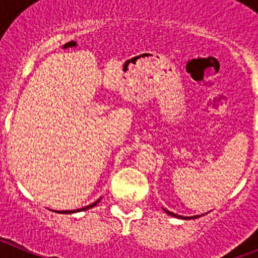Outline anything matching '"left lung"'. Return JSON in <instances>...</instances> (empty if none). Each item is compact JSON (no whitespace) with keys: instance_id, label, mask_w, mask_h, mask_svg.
Segmentation results:
<instances>
[{"instance_id":"1","label":"left lung","mask_w":258,"mask_h":258,"mask_svg":"<svg viewBox=\"0 0 258 258\" xmlns=\"http://www.w3.org/2000/svg\"><path fill=\"white\" fill-rule=\"evenodd\" d=\"M164 212H165L166 214H169V216H173V217L181 218V220H194V218H199V217H202V216H204V214H202V216H191V217H183V216H178V214L172 213V212H170V211H166V209H164ZM206 214H207V213H206Z\"/></svg>"}]
</instances>
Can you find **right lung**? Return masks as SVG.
Here are the masks:
<instances>
[{"mask_svg": "<svg viewBox=\"0 0 258 258\" xmlns=\"http://www.w3.org/2000/svg\"><path fill=\"white\" fill-rule=\"evenodd\" d=\"M101 199L102 198H99V199L97 200V202H94V203H92V204H90V206H86V207H84V208H80V209H74V211H58V213H64V214H71V213H76V212H81V211H86V209H90V208H93V207H95L98 204V203L101 202ZM56 212V211H55Z\"/></svg>", "mask_w": 258, "mask_h": 258, "instance_id": "add662e5", "label": "right lung"}]
</instances>
